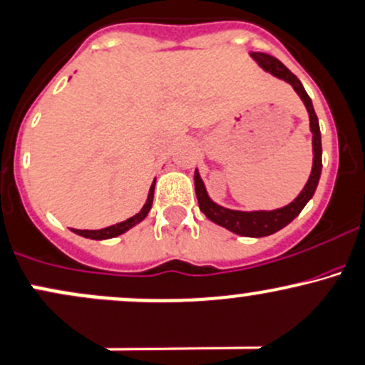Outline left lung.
<instances>
[{
    "label": "left lung",
    "mask_w": 365,
    "mask_h": 365,
    "mask_svg": "<svg viewBox=\"0 0 365 365\" xmlns=\"http://www.w3.org/2000/svg\"><path fill=\"white\" fill-rule=\"evenodd\" d=\"M250 55L258 62V66L262 67L263 71L270 72L275 78L284 79L286 83H289V85L294 88L296 93L299 95V98L303 100V103H305L308 115H310L312 147H314V164H312L310 178H308L307 185L303 187V190L299 192L298 197H296L293 202L272 211H237L220 206V204L211 201V197L207 195L206 187H204V182L201 180V175H199L197 170H195L194 173V183L199 210L206 215L207 220L215 222L216 225L225 227L227 230L234 232V234L244 235V237H265V235L275 234L280 228L289 225L296 216L302 213V210L307 206V202L310 201L312 195L315 194V189H317L320 180V171H322V142H320V128L317 114H315L312 100L308 97L302 81H299V79L296 78L293 72L287 69L280 60L272 57V55L262 53V51H251Z\"/></svg>",
    "instance_id": "8db88e82"
}]
</instances>
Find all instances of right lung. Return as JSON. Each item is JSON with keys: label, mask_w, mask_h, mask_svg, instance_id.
<instances>
[{"label": "right lung", "mask_w": 365, "mask_h": 365, "mask_svg": "<svg viewBox=\"0 0 365 365\" xmlns=\"http://www.w3.org/2000/svg\"><path fill=\"white\" fill-rule=\"evenodd\" d=\"M154 185H155V180L152 182L149 195H147V201L143 204L142 210L138 211L137 215L131 216V218L124 220L121 223H115V225L106 227V228H100V230H78V228H72V232L78 235H83L86 239H95V241H103V239H112V237H118V235L124 234L126 230H130L131 227H135L137 223L145 220V216L149 215L150 207H152V201H154Z\"/></svg>", "instance_id": "add662e5"}]
</instances>
